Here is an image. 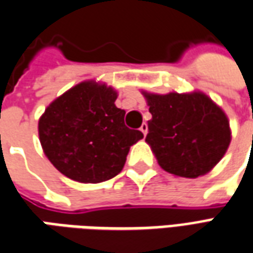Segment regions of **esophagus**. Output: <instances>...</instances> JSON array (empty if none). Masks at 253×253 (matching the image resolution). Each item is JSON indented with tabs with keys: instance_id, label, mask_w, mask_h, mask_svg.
I'll list each match as a JSON object with an SVG mask.
<instances>
[{
	"instance_id": "obj_1",
	"label": "esophagus",
	"mask_w": 253,
	"mask_h": 253,
	"mask_svg": "<svg viewBox=\"0 0 253 253\" xmlns=\"http://www.w3.org/2000/svg\"><path fill=\"white\" fill-rule=\"evenodd\" d=\"M142 132H143V135L146 136V134H147V123H142L141 128H139Z\"/></svg>"
}]
</instances>
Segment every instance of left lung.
I'll list each match as a JSON object with an SVG mask.
<instances>
[{
  "label": "left lung",
  "instance_id": "1",
  "mask_svg": "<svg viewBox=\"0 0 253 253\" xmlns=\"http://www.w3.org/2000/svg\"><path fill=\"white\" fill-rule=\"evenodd\" d=\"M151 119L146 142L168 173L197 178L209 173L229 147V121L207 93L142 91Z\"/></svg>",
  "mask_w": 253,
  "mask_h": 253
}]
</instances>
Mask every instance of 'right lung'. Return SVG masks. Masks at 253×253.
<instances>
[{"label":"right lung","instance_id":"1","mask_svg":"<svg viewBox=\"0 0 253 253\" xmlns=\"http://www.w3.org/2000/svg\"><path fill=\"white\" fill-rule=\"evenodd\" d=\"M118 92L106 83L85 80L65 91L39 119L44 154L65 177L98 184L121 173L128 150L143 138L125 125Z\"/></svg>","mask_w":253,"mask_h":253}]
</instances>
